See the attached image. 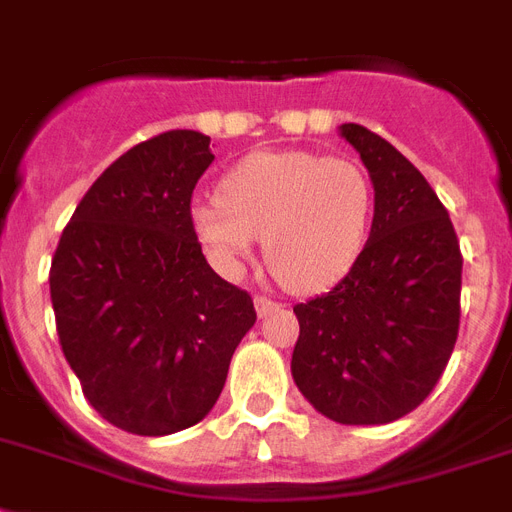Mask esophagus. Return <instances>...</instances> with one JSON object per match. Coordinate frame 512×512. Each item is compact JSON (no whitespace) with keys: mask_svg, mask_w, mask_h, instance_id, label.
I'll use <instances>...</instances> for the list:
<instances>
[{"mask_svg":"<svg viewBox=\"0 0 512 512\" xmlns=\"http://www.w3.org/2000/svg\"><path fill=\"white\" fill-rule=\"evenodd\" d=\"M255 308H257V313H260V316H268V313L279 311L281 303H276V300H273V297H268V295H255Z\"/></svg>","mask_w":512,"mask_h":512,"instance_id":"1","label":"esophagus"}]
</instances>
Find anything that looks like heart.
I'll return each mask as SVG.
<instances>
[{
    "instance_id": "obj_1",
    "label": "heart",
    "mask_w": 512,
    "mask_h": 512,
    "mask_svg": "<svg viewBox=\"0 0 512 512\" xmlns=\"http://www.w3.org/2000/svg\"><path fill=\"white\" fill-rule=\"evenodd\" d=\"M374 193L350 159L311 151H257L233 164L217 199L191 204V228L225 276H239L263 236L284 287L324 292L353 268L369 236Z\"/></svg>"
}]
</instances>
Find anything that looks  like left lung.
<instances>
[{"label": "left lung", "instance_id": "obj_1", "mask_svg": "<svg viewBox=\"0 0 512 512\" xmlns=\"http://www.w3.org/2000/svg\"><path fill=\"white\" fill-rule=\"evenodd\" d=\"M340 132L372 175V231L335 287L295 305L292 377L329 420L385 425L417 409L449 364L462 252L449 212L406 156L361 124Z\"/></svg>", "mask_w": 512, "mask_h": 512}]
</instances>
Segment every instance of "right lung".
Returning <instances> with one entry per match:
<instances>
[{"label": "right lung", "instance_id": "obj_1", "mask_svg": "<svg viewBox=\"0 0 512 512\" xmlns=\"http://www.w3.org/2000/svg\"><path fill=\"white\" fill-rule=\"evenodd\" d=\"M212 162L201 132L143 140L90 185L52 255L63 356L92 409L135 436L204 420L257 319L193 236V188Z\"/></svg>", "mask_w": 512, "mask_h": 512}]
</instances>
